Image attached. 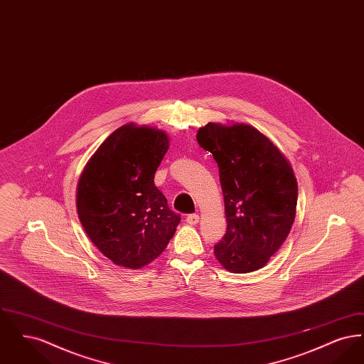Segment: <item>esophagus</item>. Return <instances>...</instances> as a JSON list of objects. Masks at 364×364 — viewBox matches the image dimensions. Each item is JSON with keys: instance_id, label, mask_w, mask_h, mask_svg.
Wrapping results in <instances>:
<instances>
[{"instance_id": "1", "label": "esophagus", "mask_w": 364, "mask_h": 364, "mask_svg": "<svg viewBox=\"0 0 364 364\" xmlns=\"http://www.w3.org/2000/svg\"><path fill=\"white\" fill-rule=\"evenodd\" d=\"M186 221H187V224H190V225H195V224H198V223H199V215H198L196 213L190 214V215H187Z\"/></svg>"}]
</instances>
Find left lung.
I'll use <instances>...</instances> for the list:
<instances>
[{"label":"left lung","mask_w":364,"mask_h":364,"mask_svg":"<svg viewBox=\"0 0 364 364\" xmlns=\"http://www.w3.org/2000/svg\"><path fill=\"white\" fill-rule=\"evenodd\" d=\"M196 139L218 165L225 203L226 233L214 254L233 273L258 270L277 252L294 224V171L269 139L245 124L208 122Z\"/></svg>","instance_id":"obj_1"}]
</instances>
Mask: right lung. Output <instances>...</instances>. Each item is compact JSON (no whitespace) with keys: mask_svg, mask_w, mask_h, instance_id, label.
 Listing matches in <instances>:
<instances>
[{"mask_svg":"<svg viewBox=\"0 0 364 364\" xmlns=\"http://www.w3.org/2000/svg\"><path fill=\"white\" fill-rule=\"evenodd\" d=\"M168 149L162 131L122 125L82 173L76 195L79 220L91 242L116 264L140 269L173 237L181 217L154 184Z\"/></svg>","mask_w":364,"mask_h":364,"instance_id":"right-lung-1","label":"right lung"}]
</instances>
